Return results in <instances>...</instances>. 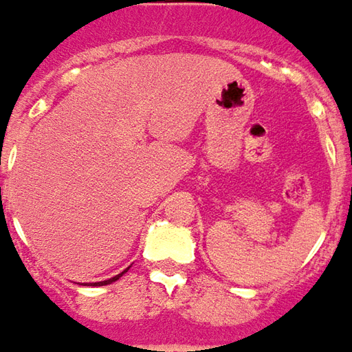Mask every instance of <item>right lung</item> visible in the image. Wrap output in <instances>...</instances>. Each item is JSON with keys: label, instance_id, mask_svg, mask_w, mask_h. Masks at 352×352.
Masks as SVG:
<instances>
[{"label": "right lung", "instance_id": "obj_1", "mask_svg": "<svg viewBox=\"0 0 352 352\" xmlns=\"http://www.w3.org/2000/svg\"><path fill=\"white\" fill-rule=\"evenodd\" d=\"M128 271V269H126ZM126 271H122V273L120 274H116V276H113V278H109V280H103V283H91V285H99V286H103V285H111V283H115V280H118V278H120V276H122V274L126 273Z\"/></svg>", "mask_w": 352, "mask_h": 352}]
</instances>
